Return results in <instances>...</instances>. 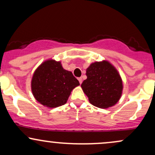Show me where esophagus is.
Listing matches in <instances>:
<instances>
[{
    "instance_id": "1",
    "label": "esophagus",
    "mask_w": 155,
    "mask_h": 155,
    "mask_svg": "<svg viewBox=\"0 0 155 155\" xmlns=\"http://www.w3.org/2000/svg\"><path fill=\"white\" fill-rule=\"evenodd\" d=\"M78 80H79V81L80 84L82 83V78H79V79H78Z\"/></svg>"
}]
</instances>
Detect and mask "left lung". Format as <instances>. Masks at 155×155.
I'll list each match as a JSON object with an SVG mask.
<instances>
[{
	"label": "left lung",
	"instance_id": "obj_1",
	"mask_svg": "<svg viewBox=\"0 0 155 155\" xmlns=\"http://www.w3.org/2000/svg\"><path fill=\"white\" fill-rule=\"evenodd\" d=\"M87 79L81 87L93 106L108 108L120 101L123 84L118 71L107 60L95 62L86 70Z\"/></svg>",
	"mask_w": 155,
	"mask_h": 155
}]
</instances>
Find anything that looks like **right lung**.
I'll return each instance as SVG.
<instances>
[{
	"mask_svg": "<svg viewBox=\"0 0 155 155\" xmlns=\"http://www.w3.org/2000/svg\"><path fill=\"white\" fill-rule=\"evenodd\" d=\"M79 82L71 71L65 70L61 62L45 60L35 69L31 79V90L39 104L49 108L66 104L71 91Z\"/></svg>",
	"mask_w": 155,
	"mask_h": 155,
	"instance_id": "obj_1",
	"label": "right lung"
}]
</instances>
